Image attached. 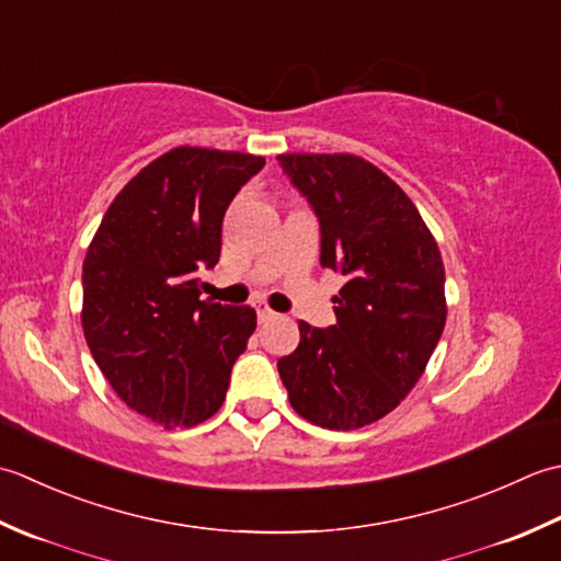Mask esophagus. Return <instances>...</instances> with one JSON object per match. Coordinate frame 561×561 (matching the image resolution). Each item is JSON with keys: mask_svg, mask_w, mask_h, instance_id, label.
<instances>
[{"mask_svg": "<svg viewBox=\"0 0 561 561\" xmlns=\"http://www.w3.org/2000/svg\"><path fill=\"white\" fill-rule=\"evenodd\" d=\"M254 310H256V317H259V322H261V324H264V322H268V319L276 317V312L268 310V307H266L264 302H254Z\"/></svg>", "mask_w": 561, "mask_h": 561, "instance_id": "1", "label": "esophagus"}]
</instances>
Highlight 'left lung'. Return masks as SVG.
<instances>
[{"instance_id": "left-lung-1", "label": "left lung", "mask_w": 561, "mask_h": 561, "mask_svg": "<svg viewBox=\"0 0 561 561\" xmlns=\"http://www.w3.org/2000/svg\"><path fill=\"white\" fill-rule=\"evenodd\" d=\"M283 174L319 220V264L346 278L336 324L300 322L278 360L293 409L351 431L402 402L445 327V268L436 239L394 181L356 154H278Z\"/></svg>"}]
</instances>
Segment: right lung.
I'll use <instances>...</instances> for the list:
<instances>
[{"mask_svg": "<svg viewBox=\"0 0 561 561\" xmlns=\"http://www.w3.org/2000/svg\"><path fill=\"white\" fill-rule=\"evenodd\" d=\"M266 159L176 147L128 181L91 239L82 327L125 404L164 428H188L222 407L234 360L256 329L249 305L201 300L227 205Z\"/></svg>", "mask_w": 561, "mask_h": 561, "instance_id": "obj_1", "label": "right lung"}]
</instances>
